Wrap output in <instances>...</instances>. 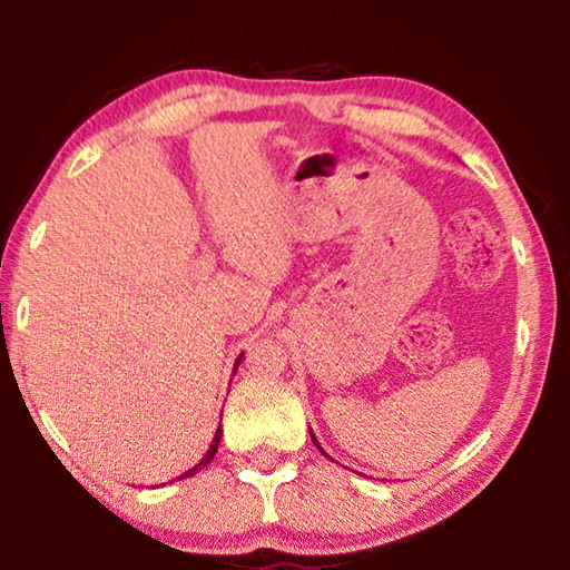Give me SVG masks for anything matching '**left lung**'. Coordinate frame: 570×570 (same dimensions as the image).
Wrapping results in <instances>:
<instances>
[{
    "mask_svg": "<svg viewBox=\"0 0 570 570\" xmlns=\"http://www.w3.org/2000/svg\"><path fill=\"white\" fill-rule=\"evenodd\" d=\"M308 435H312V440H314V445H316V448H320V452H322V455H326V452H324V448L320 445V440H316V438H314V432H312V430H308ZM326 458H330V455H326Z\"/></svg>",
    "mask_w": 570,
    "mask_h": 570,
    "instance_id": "obj_1",
    "label": "left lung"
}]
</instances>
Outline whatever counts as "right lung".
I'll return each instance as SVG.
<instances>
[{
	"label": "right lung",
	"mask_w": 570,
	"mask_h": 570,
	"mask_svg": "<svg viewBox=\"0 0 570 570\" xmlns=\"http://www.w3.org/2000/svg\"><path fill=\"white\" fill-rule=\"evenodd\" d=\"M240 356H244V354H238V360H236V364H234V370H238V364H240ZM236 374V372H234ZM220 435H224V430H216V435H214V442H210V448H208V452H206V455L204 458H200V462H198V465H193L190 470H186V472H183V475H178V478H173L170 482H176V480H183V478H193V475H196V472L200 470V468H206L208 465V462L210 460H214V455H216V450H218V442H220Z\"/></svg>",
	"instance_id": "add662e5"
}]
</instances>
